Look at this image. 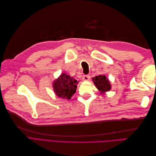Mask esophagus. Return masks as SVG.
I'll return each mask as SVG.
<instances>
[{
  "label": "esophagus",
  "instance_id": "esophagus-1",
  "mask_svg": "<svg viewBox=\"0 0 156 156\" xmlns=\"http://www.w3.org/2000/svg\"><path fill=\"white\" fill-rule=\"evenodd\" d=\"M90 76L89 75H84L83 76V79L84 81H88V80L90 79Z\"/></svg>",
  "mask_w": 156,
  "mask_h": 156
}]
</instances>
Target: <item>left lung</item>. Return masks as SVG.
Masks as SVG:
<instances>
[{"label":"left lung","mask_w":156,"mask_h":156,"mask_svg":"<svg viewBox=\"0 0 156 156\" xmlns=\"http://www.w3.org/2000/svg\"><path fill=\"white\" fill-rule=\"evenodd\" d=\"M97 88L102 92H107L111 90V84L105 75H98L92 79Z\"/></svg>","instance_id":"1"}]
</instances>
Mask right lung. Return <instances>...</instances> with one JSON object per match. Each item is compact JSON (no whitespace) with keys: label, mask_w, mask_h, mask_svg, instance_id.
<instances>
[{"label":"right lung","mask_w":156,"mask_h":156,"mask_svg":"<svg viewBox=\"0 0 156 156\" xmlns=\"http://www.w3.org/2000/svg\"><path fill=\"white\" fill-rule=\"evenodd\" d=\"M77 81L72 77L62 73L53 83L56 96L64 99H69L76 92Z\"/></svg>","instance_id":"add662e5"}]
</instances>
